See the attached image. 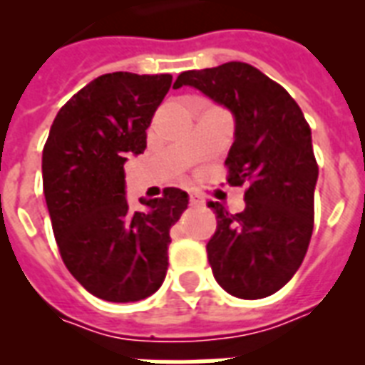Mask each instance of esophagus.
I'll return each instance as SVG.
<instances>
[{
  "label": "esophagus",
  "mask_w": 365,
  "mask_h": 365,
  "mask_svg": "<svg viewBox=\"0 0 365 365\" xmlns=\"http://www.w3.org/2000/svg\"><path fill=\"white\" fill-rule=\"evenodd\" d=\"M189 202L193 206H202L205 205V199L199 193H189Z\"/></svg>",
  "instance_id": "obj_1"
}]
</instances>
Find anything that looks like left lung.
Instances as JSON below:
<instances>
[{
  "label": "left lung",
  "instance_id": "obj_1",
  "mask_svg": "<svg viewBox=\"0 0 365 365\" xmlns=\"http://www.w3.org/2000/svg\"><path fill=\"white\" fill-rule=\"evenodd\" d=\"M199 88L235 115L229 185H244L246 208L208 202L216 233L206 244L217 284L240 299H261L289 282L314 225L318 165L311 126L288 91L246 62L180 73L174 88Z\"/></svg>",
  "mask_w": 365,
  "mask_h": 365
}]
</instances>
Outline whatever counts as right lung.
Wrapping results in <instances>:
<instances>
[{"mask_svg":"<svg viewBox=\"0 0 365 365\" xmlns=\"http://www.w3.org/2000/svg\"><path fill=\"white\" fill-rule=\"evenodd\" d=\"M172 85L170 73L115 71L73 94L43 148V193L68 271L111 303H130L160 288L170 227L187 193L166 187L134 212L125 197V163L143 153L148 126Z\"/></svg>","mask_w":365,"mask_h":365,"instance_id":"1","label":"right lung"}]
</instances>
